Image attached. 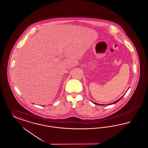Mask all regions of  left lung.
Here are the masks:
<instances>
[{"mask_svg":"<svg viewBox=\"0 0 148 148\" xmlns=\"http://www.w3.org/2000/svg\"><path fill=\"white\" fill-rule=\"evenodd\" d=\"M123 97H122L121 98H120L119 99H118V100H116V101H115V102H114V103H110V104H108V105H112V104H115V103H116L118 101H119L121 99L123 98ZM93 103H94L95 104H96V105H98V106H104V105H103V104H98V103H94V102H93Z\"/></svg>","mask_w":148,"mask_h":148,"instance_id":"left-lung-1","label":"left lung"}]
</instances>
